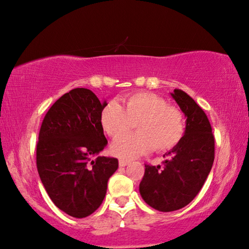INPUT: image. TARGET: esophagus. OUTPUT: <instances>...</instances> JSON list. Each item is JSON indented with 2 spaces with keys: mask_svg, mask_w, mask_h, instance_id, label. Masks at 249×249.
Wrapping results in <instances>:
<instances>
[{
  "mask_svg": "<svg viewBox=\"0 0 249 249\" xmlns=\"http://www.w3.org/2000/svg\"><path fill=\"white\" fill-rule=\"evenodd\" d=\"M128 163H129V161H127V160H123V159H121L119 161L120 167H125V166H127Z\"/></svg>",
  "mask_w": 249,
  "mask_h": 249,
  "instance_id": "esophagus-1",
  "label": "esophagus"
}]
</instances>
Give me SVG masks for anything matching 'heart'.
Instances as JSON below:
<instances>
[{"label": "heart", "mask_w": 249, "mask_h": 249, "mask_svg": "<svg viewBox=\"0 0 249 249\" xmlns=\"http://www.w3.org/2000/svg\"><path fill=\"white\" fill-rule=\"evenodd\" d=\"M136 124L139 133L123 136ZM101 125L113 142L112 153L120 158L133 159L149 153L174 149L184 136V114L179 107L168 104L161 96L149 92H138L125 100L124 108L112 101L101 113Z\"/></svg>", "instance_id": "obj_1"}]
</instances>
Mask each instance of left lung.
I'll return each instance as SVG.
<instances>
[{"label":"left lung","instance_id":"8db88e82","mask_svg":"<svg viewBox=\"0 0 249 249\" xmlns=\"http://www.w3.org/2000/svg\"><path fill=\"white\" fill-rule=\"evenodd\" d=\"M171 96L187 117L184 136L163 157V166L145 165L140 183L147 204L161 212H171L195 199L214 161V136L208 116L190 95L176 89Z\"/></svg>","mask_w":249,"mask_h":249}]
</instances>
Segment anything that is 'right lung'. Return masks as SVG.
I'll return each mask as SVG.
<instances>
[{
  "label": "right lung",
  "mask_w": 249,
  "mask_h": 249,
  "mask_svg": "<svg viewBox=\"0 0 249 249\" xmlns=\"http://www.w3.org/2000/svg\"><path fill=\"white\" fill-rule=\"evenodd\" d=\"M101 103L93 92L77 88L59 98L40 126L36 165L41 182L58 209L70 216H89L102 204L116 158L98 155L107 146Z\"/></svg>",
  "instance_id": "1"
}]
</instances>
